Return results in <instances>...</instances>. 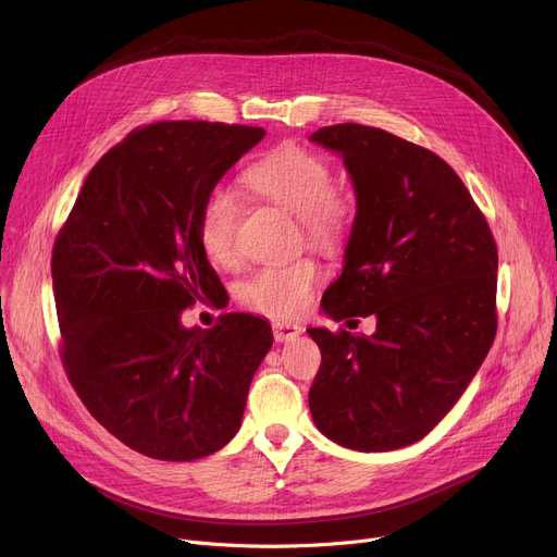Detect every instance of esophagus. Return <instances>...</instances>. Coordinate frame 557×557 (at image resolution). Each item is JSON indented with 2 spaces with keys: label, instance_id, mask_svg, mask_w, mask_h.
Instances as JSON below:
<instances>
[{
  "label": "esophagus",
  "instance_id": "esophagus-1",
  "mask_svg": "<svg viewBox=\"0 0 557 557\" xmlns=\"http://www.w3.org/2000/svg\"><path fill=\"white\" fill-rule=\"evenodd\" d=\"M300 332H302V327L296 325V323H286V320H273V336H275L277 343L294 341Z\"/></svg>",
  "mask_w": 557,
  "mask_h": 557
}]
</instances>
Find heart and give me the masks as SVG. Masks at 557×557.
Segmentation results:
<instances>
[{"mask_svg":"<svg viewBox=\"0 0 557 557\" xmlns=\"http://www.w3.org/2000/svg\"><path fill=\"white\" fill-rule=\"evenodd\" d=\"M244 185L261 200L298 214L305 239L323 252L345 246L355 223V200L334 185L332 162L298 141L273 146L252 160L244 173ZM242 202L227 189H212L196 214L200 250L214 267L237 263V227ZM320 282V269L311 259L259 269L239 284V300L252 311L269 315L300 313Z\"/></svg>","mask_w":557,"mask_h":557,"instance_id":"obj_1","label":"heart"}]
</instances>
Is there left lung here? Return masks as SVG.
Here are the masks:
<instances>
[{
	"label": "left lung",
	"mask_w": 557,
	"mask_h": 557,
	"mask_svg": "<svg viewBox=\"0 0 557 557\" xmlns=\"http://www.w3.org/2000/svg\"><path fill=\"white\" fill-rule=\"evenodd\" d=\"M311 141L338 151L357 187L345 267L323 309L376 318L372 336L309 330L323 355L311 418L347 449L413 445L494 343L496 242L458 173L424 146L363 124L325 126Z\"/></svg>",
	"instance_id": "obj_1"
}]
</instances>
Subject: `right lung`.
<instances>
[{"label": "right lung", "instance_id": "right-lung-1", "mask_svg": "<svg viewBox=\"0 0 557 557\" xmlns=\"http://www.w3.org/2000/svg\"><path fill=\"white\" fill-rule=\"evenodd\" d=\"M263 128L223 122L137 126L92 166L58 230L51 280L61 359L81 401L114 437L158 460H196L239 431L271 325L181 315L221 280L196 214Z\"/></svg>", "mask_w": 557, "mask_h": 557}]
</instances>
